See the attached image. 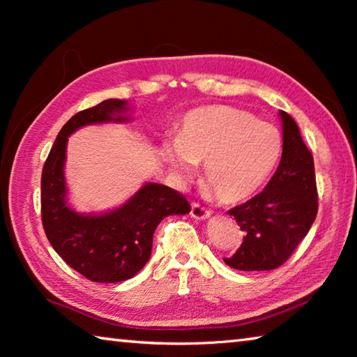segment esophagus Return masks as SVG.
Returning a JSON list of instances; mask_svg holds the SVG:
<instances>
[{"label": "esophagus", "mask_w": 357, "mask_h": 357, "mask_svg": "<svg viewBox=\"0 0 357 357\" xmlns=\"http://www.w3.org/2000/svg\"><path fill=\"white\" fill-rule=\"evenodd\" d=\"M190 215L193 217V219H197V220H204V219H208V217L211 215V213H209V211H208L206 208H203L202 204L192 203Z\"/></svg>", "instance_id": "esophagus-1"}]
</instances>
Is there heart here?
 Returning a JSON list of instances; mask_svg holds the SVG:
<instances>
[{"mask_svg":"<svg viewBox=\"0 0 357 357\" xmlns=\"http://www.w3.org/2000/svg\"><path fill=\"white\" fill-rule=\"evenodd\" d=\"M283 140L275 126L239 108L213 105L185 114L164 157L181 178L203 164L202 183L215 200L236 204L261 189L279 164Z\"/></svg>","mask_w":357,"mask_h":357,"instance_id":"obj_1","label":"heart"}]
</instances>
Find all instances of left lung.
Wrapping results in <instances>:
<instances>
[{
    "instance_id": "obj_1",
    "label": "left lung",
    "mask_w": 357,
    "mask_h": 357,
    "mask_svg": "<svg viewBox=\"0 0 357 357\" xmlns=\"http://www.w3.org/2000/svg\"><path fill=\"white\" fill-rule=\"evenodd\" d=\"M283 151L264 190L228 211L245 233L233 257L223 258L238 271H271L282 266L309 233L318 213L313 157L296 121L280 110Z\"/></svg>"
}]
</instances>
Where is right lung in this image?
<instances>
[{"instance_id":"right-lung-1","label":"right lung","mask_w":357,"mask_h":357,"mask_svg":"<svg viewBox=\"0 0 357 357\" xmlns=\"http://www.w3.org/2000/svg\"><path fill=\"white\" fill-rule=\"evenodd\" d=\"M128 100L108 99L78 112L59 130L40 179L42 225L55 252L72 269L99 283L134 277L148 263L153 236L168 215L190 213V204L170 187L146 183L119 208L82 214L68 203L64 162L68 138L89 124L130 121Z\"/></svg>"}]
</instances>
